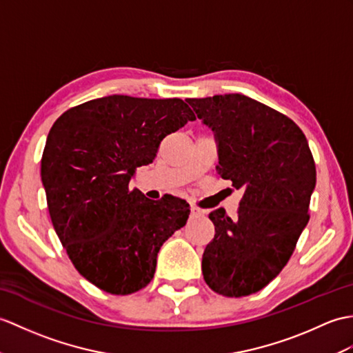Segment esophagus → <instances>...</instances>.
<instances>
[{"mask_svg": "<svg viewBox=\"0 0 353 353\" xmlns=\"http://www.w3.org/2000/svg\"><path fill=\"white\" fill-rule=\"evenodd\" d=\"M191 216H192V218H200V216H203V212H201L199 208L192 206V208H191Z\"/></svg>", "mask_w": 353, "mask_h": 353, "instance_id": "esophagus-1", "label": "esophagus"}]
</instances>
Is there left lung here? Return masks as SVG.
<instances>
[{
	"label": "left lung",
	"mask_w": 353,
	"mask_h": 353,
	"mask_svg": "<svg viewBox=\"0 0 353 353\" xmlns=\"http://www.w3.org/2000/svg\"><path fill=\"white\" fill-rule=\"evenodd\" d=\"M215 135L216 173L243 196L237 216L209 215L215 237L203 252L209 288L223 296L256 293L281 272L308 223L316 165L289 117L239 93L186 99Z\"/></svg>",
	"instance_id": "obj_1"
}]
</instances>
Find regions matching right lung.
<instances>
[{
  "label": "right lung",
  "mask_w": 353,
  "mask_h": 353,
  "mask_svg": "<svg viewBox=\"0 0 353 353\" xmlns=\"http://www.w3.org/2000/svg\"><path fill=\"white\" fill-rule=\"evenodd\" d=\"M195 120L182 99L112 94L57 119L42 157V183L57 234L78 272L96 288L130 294L152 281L158 252L186 224L190 204L129 190L168 134Z\"/></svg>",
  "instance_id": "1"
}]
</instances>
